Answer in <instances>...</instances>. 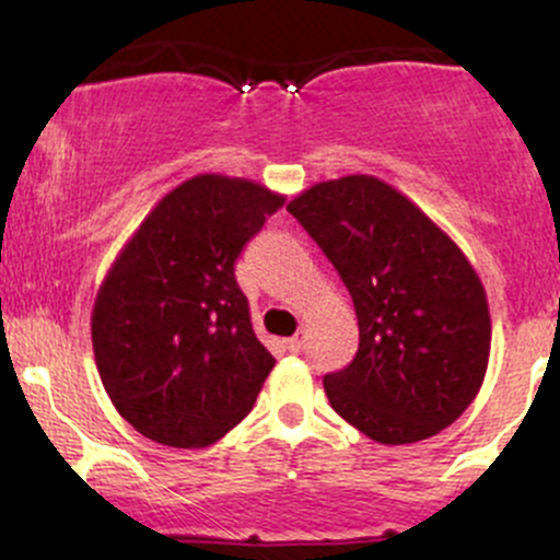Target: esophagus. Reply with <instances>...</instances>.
Listing matches in <instances>:
<instances>
[{"label":"esophagus","instance_id":"esophagus-1","mask_svg":"<svg viewBox=\"0 0 560 560\" xmlns=\"http://www.w3.org/2000/svg\"><path fill=\"white\" fill-rule=\"evenodd\" d=\"M302 345H305V337H302V334H294V337L287 339V350L289 352H300Z\"/></svg>","mask_w":560,"mask_h":560}]
</instances>
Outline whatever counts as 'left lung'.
Masks as SVG:
<instances>
[{
	"label": "left lung",
	"mask_w": 560,
	"mask_h": 560,
	"mask_svg": "<svg viewBox=\"0 0 560 560\" xmlns=\"http://www.w3.org/2000/svg\"><path fill=\"white\" fill-rule=\"evenodd\" d=\"M287 210L355 305V358L324 376L331 408L382 445L440 434L479 395L490 361V307L471 262L376 176L313 184Z\"/></svg>",
	"instance_id": "obj_1"
}]
</instances>
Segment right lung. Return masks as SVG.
<instances>
[{
  "label": "right lung",
  "mask_w": 560,
  "mask_h": 560,
  "mask_svg": "<svg viewBox=\"0 0 560 560\" xmlns=\"http://www.w3.org/2000/svg\"><path fill=\"white\" fill-rule=\"evenodd\" d=\"M284 195L199 173L152 208L92 311L94 361L115 410L168 447H208L253 410L273 369L234 276Z\"/></svg>",
  "instance_id": "right-lung-1"
}]
</instances>
